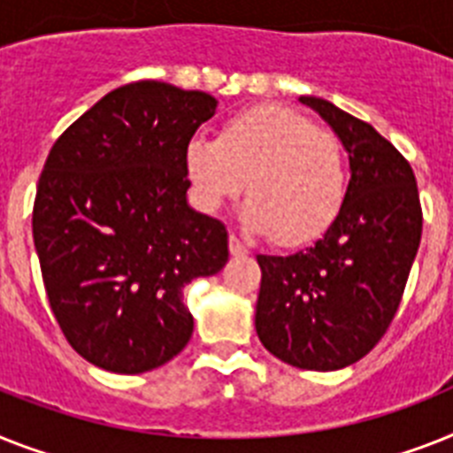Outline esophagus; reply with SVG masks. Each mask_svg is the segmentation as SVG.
Segmentation results:
<instances>
[{
    "label": "esophagus",
    "mask_w": 453,
    "mask_h": 453,
    "mask_svg": "<svg viewBox=\"0 0 453 453\" xmlns=\"http://www.w3.org/2000/svg\"><path fill=\"white\" fill-rule=\"evenodd\" d=\"M229 252L234 254V257H248V248H245L241 242V238L234 234L229 235Z\"/></svg>",
    "instance_id": "1"
}]
</instances>
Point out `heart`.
I'll return each instance as SVG.
<instances>
[{"label":"heart","instance_id":"b5f03b06","mask_svg":"<svg viewBox=\"0 0 453 453\" xmlns=\"http://www.w3.org/2000/svg\"><path fill=\"white\" fill-rule=\"evenodd\" d=\"M185 173L203 212H218L248 180L242 219L280 245L319 238L338 218L347 192L340 138L278 104L235 113L218 138L194 134L185 145Z\"/></svg>","mask_w":453,"mask_h":453}]
</instances>
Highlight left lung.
I'll return each instance as SVG.
<instances>
[{
	"instance_id": "1",
	"label": "left lung",
	"mask_w": 453,
	"mask_h": 453,
	"mask_svg": "<svg viewBox=\"0 0 453 453\" xmlns=\"http://www.w3.org/2000/svg\"><path fill=\"white\" fill-rule=\"evenodd\" d=\"M301 104L326 119L352 178L324 238L289 257L259 254L254 326L273 357L303 370L357 364L387 334L421 241L417 178L387 138L319 96Z\"/></svg>"
}]
</instances>
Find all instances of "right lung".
Returning a JSON list of instances; mask_svg holds the SVG:
<instances>
[{
  "label": "right lung",
  "mask_w": 453,
  "mask_h": 453,
  "mask_svg": "<svg viewBox=\"0 0 453 453\" xmlns=\"http://www.w3.org/2000/svg\"><path fill=\"white\" fill-rule=\"evenodd\" d=\"M218 99L138 81L108 92L55 141L32 231L48 303L69 345L136 375L182 352V291L229 261V234L187 205L185 145Z\"/></svg>",
  "instance_id": "1"
}]
</instances>
